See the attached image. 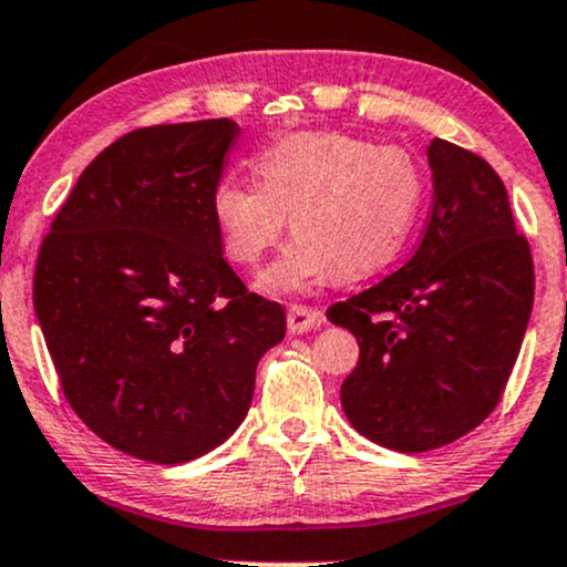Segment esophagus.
Listing matches in <instances>:
<instances>
[{"mask_svg": "<svg viewBox=\"0 0 567 567\" xmlns=\"http://www.w3.org/2000/svg\"><path fill=\"white\" fill-rule=\"evenodd\" d=\"M326 323V316L318 308L308 305H291L289 308V331L291 334H305V331H316Z\"/></svg>", "mask_w": 567, "mask_h": 567, "instance_id": "obj_1", "label": "esophagus"}]
</instances>
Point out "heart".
Listing matches in <instances>:
<instances>
[{
	"mask_svg": "<svg viewBox=\"0 0 567 567\" xmlns=\"http://www.w3.org/2000/svg\"><path fill=\"white\" fill-rule=\"evenodd\" d=\"M257 183L225 175L209 206L233 262L257 265L289 228L295 241L259 278L299 295L334 276L361 281L401 255L424 202L409 151L348 132H295L255 156Z\"/></svg>",
	"mask_w": 567,
	"mask_h": 567,
	"instance_id": "1",
	"label": "heart"
}]
</instances>
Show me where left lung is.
<instances>
[{"label":"left lung","mask_w":567,"mask_h":567,"mask_svg":"<svg viewBox=\"0 0 567 567\" xmlns=\"http://www.w3.org/2000/svg\"><path fill=\"white\" fill-rule=\"evenodd\" d=\"M427 162L432 215L414 257L326 312L361 344L344 416L401 454L454 443L494 411L534 308V262L502 177L441 137Z\"/></svg>","instance_id":"8db88e82"}]
</instances>
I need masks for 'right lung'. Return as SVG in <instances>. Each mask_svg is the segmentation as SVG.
Masks as SVG:
<instances>
[{
    "label": "right lung",
    "instance_id": "right-lung-1",
    "mask_svg": "<svg viewBox=\"0 0 567 567\" xmlns=\"http://www.w3.org/2000/svg\"><path fill=\"white\" fill-rule=\"evenodd\" d=\"M230 118L148 126L82 172L39 249L33 310L79 419L113 449L183 464L225 443L284 308L223 257L212 190Z\"/></svg>",
    "mask_w": 567,
    "mask_h": 567
}]
</instances>
